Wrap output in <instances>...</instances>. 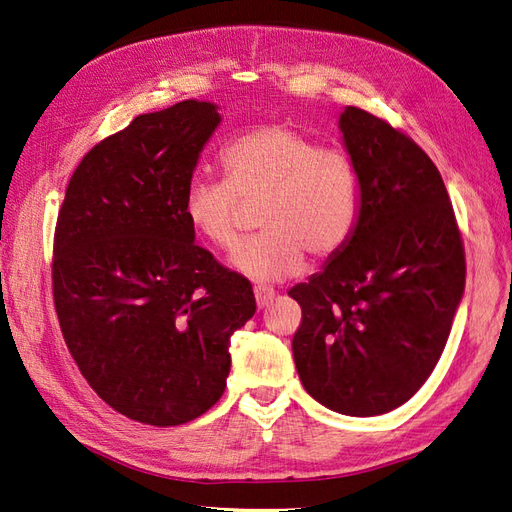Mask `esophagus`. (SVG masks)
I'll list each match as a JSON object with an SVG mask.
<instances>
[{"label":"esophagus","mask_w":512,"mask_h":512,"mask_svg":"<svg viewBox=\"0 0 512 512\" xmlns=\"http://www.w3.org/2000/svg\"><path fill=\"white\" fill-rule=\"evenodd\" d=\"M254 297H256L258 307H267L275 297V290L271 286H265V284H256L254 286Z\"/></svg>","instance_id":"esophagus-1"}]
</instances>
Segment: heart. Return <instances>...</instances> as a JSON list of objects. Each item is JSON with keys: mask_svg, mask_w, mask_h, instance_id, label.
Masks as SVG:
<instances>
[{"mask_svg": "<svg viewBox=\"0 0 512 512\" xmlns=\"http://www.w3.org/2000/svg\"><path fill=\"white\" fill-rule=\"evenodd\" d=\"M226 181H192L183 211L196 235L232 252L258 211L262 232L232 258L256 282L303 271L305 256L327 265L350 243L361 213L354 158L284 123L237 136L222 151Z\"/></svg>", "mask_w": 512, "mask_h": 512, "instance_id": "heart-1", "label": "heart"}]
</instances>
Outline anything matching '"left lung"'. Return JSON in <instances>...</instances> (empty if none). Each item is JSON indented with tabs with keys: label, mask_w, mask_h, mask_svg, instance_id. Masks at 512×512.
I'll return each mask as SVG.
<instances>
[{
	"label": "left lung",
	"mask_w": 512,
	"mask_h": 512,
	"mask_svg": "<svg viewBox=\"0 0 512 512\" xmlns=\"http://www.w3.org/2000/svg\"><path fill=\"white\" fill-rule=\"evenodd\" d=\"M361 173L350 243L309 282L292 354L305 391L348 416L391 412L440 361L466 286V252L440 170L412 138L363 108L339 115Z\"/></svg>",
	"instance_id": "8db88e82"
}]
</instances>
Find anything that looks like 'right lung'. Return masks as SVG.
<instances>
[{
  "label": "right lung",
  "mask_w": 512,
  "mask_h": 512,
  "mask_svg": "<svg viewBox=\"0 0 512 512\" xmlns=\"http://www.w3.org/2000/svg\"><path fill=\"white\" fill-rule=\"evenodd\" d=\"M218 106L138 115L76 166L53 239V299L72 359L132 421L175 427L215 406L250 280L194 243L183 203Z\"/></svg>",
  "instance_id": "obj_1"
}]
</instances>
